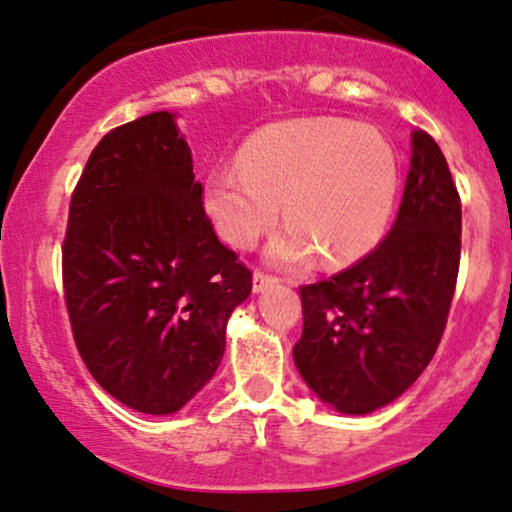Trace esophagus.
<instances>
[{
	"label": "esophagus",
	"instance_id": "esophagus-1",
	"mask_svg": "<svg viewBox=\"0 0 512 512\" xmlns=\"http://www.w3.org/2000/svg\"><path fill=\"white\" fill-rule=\"evenodd\" d=\"M276 281H279V279H276V276L267 274V272H262V269H257V272L252 274V288H255V293L267 291V288H269V286H274Z\"/></svg>",
	"mask_w": 512,
	"mask_h": 512
}]
</instances>
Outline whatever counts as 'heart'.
<instances>
[{
    "label": "heart",
    "instance_id": "b5f03b06",
    "mask_svg": "<svg viewBox=\"0 0 512 512\" xmlns=\"http://www.w3.org/2000/svg\"><path fill=\"white\" fill-rule=\"evenodd\" d=\"M238 171L207 181L205 207L238 250L279 219L272 262L300 267L322 252L331 264L360 260L384 236L398 195V157L384 133L346 119H293L264 126L238 152Z\"/></svg>",
    "mask_w": 512,
    "mask_h": 512
}]
</instances>
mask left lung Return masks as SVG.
Returning a JSON list of instances; mask_svg holds the SVG:
<instances>
[{
    "label": "left lung",
    "mask_w": 512,
    "mask_h": 512,
    "mask_svg": "<svg viewBox=\"0 0 512 512\" xmlns=\"http://www.w3.org/2000/svg\"><path fill=\"white\" fill-rule=\"evenodd\" d=\"M460 229V195L446 157L417 128L386 238L343 272L300 286L303 336L293 360L324 403L367 415L415 384L446 329Z\"/></svg>",
    "instance_id": "1"
}]
</instances>
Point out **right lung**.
Segmentation results:
<instances>
[{"label":"right lung","instance_id":"obj_1","mask_svg":"<svg viewBox=\"0 0 512 512\" xmlns=\"http://www.w3.org/2000/svg\"><path fill=\"white\" fill-rule=\"evenodd\" d=\"M61 279L78 353L123 405L169 415L214 377L252 272L219 243L169 112L112 128L90 152Z\"/></svg>","mask_w":512,"mask_h":512}]
</instances>
